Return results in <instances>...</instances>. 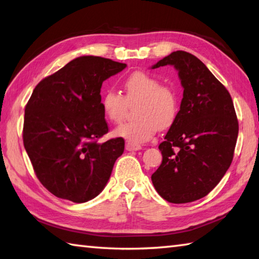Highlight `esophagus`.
Returning <instances> with one entry per match:
<instances>
[{"label": "esophagus", "mask_w": 259, "mask_h": 259, "mask_svg": "<svg viewBox=\"0 0 259 259\" xmlns=\"http://www.w3.org/2000/svg\"><path fill=\"white\" fill-rule=\"evenodd\" d=\"M140 149H141V146L135 145V144H133V142L128 141L125 144V150H128V151H138Z\"/></svg>", "instance_id": "1"}]
</instances>
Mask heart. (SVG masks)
I'll use <instances>...</instances> for the list:
<instances>
[{"instance_id": "b5f03b06", "label": "heart", "mask_w": 259, "mask_h": 259, "mask_svg": "<svg viewBox=\"0 0 259 259\" xmlns=\"http://www.w3.org/2000/svg\"><path fill=\"white\" fill-rule=\"evenodd\" d=\"M121 93L109 90L102 96L101 106L106 118L112 123L123 120L128 103L138 102L135 113L138 118L119 125L113 131L118 138L133 144L150 140L158 128H168L178 112V96L171 87L160 85V81L141 71H136L126 78Z\"/></svg>"}]
</instances>
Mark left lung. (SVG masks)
<instances>
[{
    "label": "left lung",
    "instance_id": "left-lung-1",
    "mask_svg": "<svg viewBox=\"0 0 259 259\" xmlns=\"http://www.w3.org/2000/svg\"><path fill=\"white\" fill-rule=\"evenodd\" d=\"M164 65L178 71L184 95L177 117L159 145L162 162L151 180L163 199L186 203L208 195L226 174L238 121L229 92L199 59L176 51L151 69Z\"/></svg>",
    "mask_w": 259,
    "mask_h": 259
}]
</instances>
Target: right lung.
I'll use <instances>...</instances> for the list:
<instances>
[{"mask_svg":"<svg viewBox=\"0 0 259 259\" xmlns=\"http://www.w3.org/2000/svg\"><path fill=\"white\" fill-rule=\"evenodd\" d=\"M125 63L93 56L75 58L43 79L25 107L23 144L36 177L59 198L85 202L104 189L124 140L103 144V81Z\"/></svg>","mask_w":259,"mask_h":259,"instance_id":"right-lung-1","label":"right lung"}]
</instances>
